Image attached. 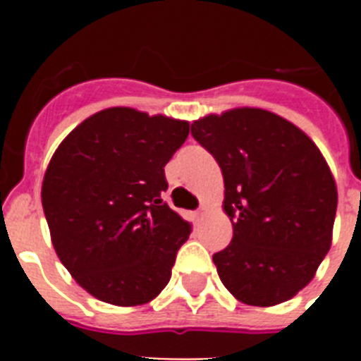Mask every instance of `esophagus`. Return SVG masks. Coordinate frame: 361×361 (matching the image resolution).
Listing matches in <instances>:
<instances>
[{
	"mask_svg": "<svg viewBox=\"0 0 361 361\" xmlns=\"http://www.w3.org/2000/svg\"><path fill=\"white\" fill-rule=\"evenodd\" d=\"M206 213H208V208H206V206H200V208L197 209V216H204Z\"/></svg>",
	"mask_w": 361,
	"mask_h": 361,
	"instance_id": "1",
	"label": "esophagus"
}]
</instances>
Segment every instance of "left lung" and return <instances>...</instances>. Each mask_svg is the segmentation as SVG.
<instances>
[{"instance_id": "obj_1", "label": "left lung", "mask_w": 361, "mask_h": 361, "mask_svg": "<svg viewBox=\"0 0 361 361\" xmlns=\"http://www.w3.org/2000/svg\"><path fill=\"white\" fill-rule=\"evenodd\" d=\"M224 175L233 238L213 255L219 276L244 304L267 307L312 280L331 247L338 193L329 166L300 128L260 108L191 124Z\"/></svg>"}]
</instances>
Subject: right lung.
<instances>
[{"instance_id":"obj_1","label":"right lung","mask_w":361,"mask_h":361,"mask_svg":"<svg viewBox=\"0 0 361 361\" xmlns=\"http://www.w3.org/2000/svg\"><path fill=\"white\" fill-rule=\"evenodd\" d=\"M188 133L186 121L108 108L54 153L41 188L54 250L95 298L141 305L170 282L191 224L162 202L164 166Z\"/></svg>"}]
</instances>
